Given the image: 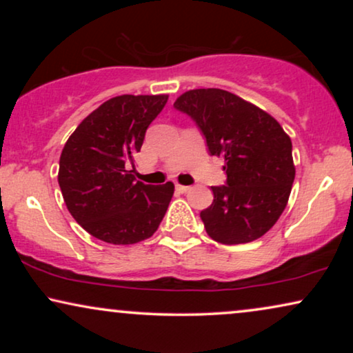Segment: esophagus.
Here are the masks:
<instances>
[{
	"instance_id": "esophagus-1",
	"label": "esophagus",
	"mask_w": 353,
	"mask_h": 353,
	"mask_svg": "<svg viewBox=\"0 0 353 353\" xmlns=\"http://www.w3.org/2000/svg\"><path fill=\"white\" fill-rule=\"evenodd\" d=\"M175 188H176V191H180V192H188L191 190V186H185V185H175Z\"/></svg>"
}]
</instances>
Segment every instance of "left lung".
<instances>
[{
	"label": "left lung",
	"instance_id": "left-lung-1",
	"mask_svg": "<svg viewBox=\"0 0 353 353\" xmlns=\"http://www.w3.org/2000/svg\"><path fill=\"white\" fill-rule=\"evenodd\" d=\"M173 108L197 125L210 156L225 159L226 183L212 186L214 202L201 212L207 234L228 245L259 239L291 194V138L272 115L225 90L186 91Z\"/></svg>",
	"mask_w": 353,
	"mask_h": 353
}]
</instances>
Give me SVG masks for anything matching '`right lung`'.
<instances>
[{"label":"right lung","instance_id":"right-lung-1","mask_svg":"<svg viewBox=\"0 0 353 353\" xmlns=\"http://www.w3.org/2000/svg\"><path fill=\"white\" fill-rule=\"evenodd\" d=\"M167 99V94L115 96L93 110L62 149L57 180L67 209L104 243L125 245L151 238L165 215L173 183L144 185L133 173L146 130Z\"/></svg>","mask_w":353,"mask_h":353}]
</instances>
